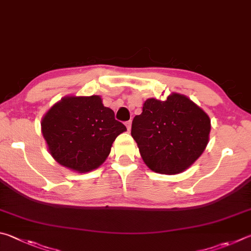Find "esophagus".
<instances>
[{
	"label": "esophagus",
	"instance_id": "1",
	"mask_svg": "<svg viewBox=\"0 0 251 251\" xmlns=\"http://www.w3.org/2000/svg\"><path fill=\"white\" fill-rule=\"evenodd\" d=\"M131 125H132V121L131 120L126 122V129H128V131H130V129H131Z\"/></svg>",
	"mask_w": 251,
	"mask_h": 251
}]
</instances>
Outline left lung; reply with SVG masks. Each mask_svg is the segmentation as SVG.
Returning a JSON list of instances; mask_svg holds the SVG:
<instances>
[{
	"label": "left lung",
	"instance_id": "obj_1",
	"mask_svg": "<svg viewBox=\"0 0 251 251\" xmlns=\"http://www.w3.org/2000/svg\"><path fill=\"white\" fill-rule=\"evenodd\" d=\"M209 132L207 113L179 94L170 95L165 101L148 99L131 128L148 168L169 175L183 172L199 159Z\"/></svg>",
	"mask_w": 251,
	"mask_h": 251
}]
</instances>
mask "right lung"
<instances>
[{
	"mask_svg": "<svg viewBox=\"0 0 251 251\" xmlns=\"http://www.w3.org/2000/svg\"><path fill=\"white\" fill-rule=\"evenodd\" d=\"M41 125L51 156L79 173L99 168L114 140L126 130L99 96L64 97L48 110Z\"/></svg>",
	"mask_w": 251,
	"mask_h": 251,
	"instance_id": "obj_1",
	"label": "right lung"
}]
</instances>
